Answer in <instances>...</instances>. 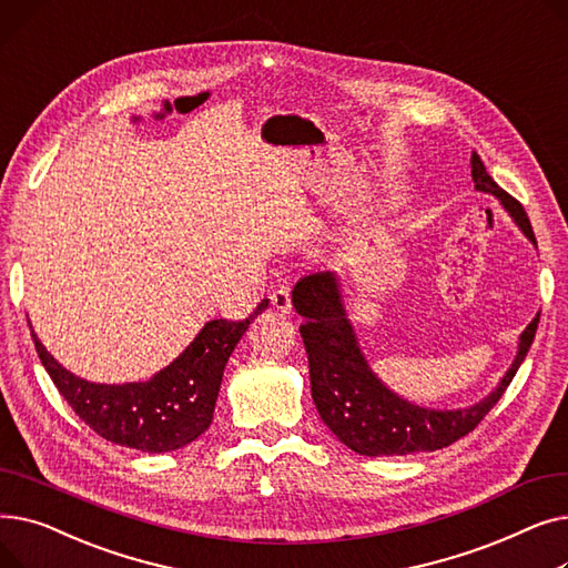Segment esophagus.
Masks as SVG:
<instances>
[{
  "instance_id": "obj_1",
  "label": "esophagus",
  "mask_w": 568,
  "mask_h": 568,
  "mask_svg": "<svg viewBox=\"0 0 568 568\" xmlns=\"http://www.w3.org/2000/svg\"><path fill=\"white\" fill-rule=\"evenodd\" d=\"M268 300H272V306L278 313H290L292 311V294L287 287H278L272 294H268Z\"/></svg>"
}]
</instances>
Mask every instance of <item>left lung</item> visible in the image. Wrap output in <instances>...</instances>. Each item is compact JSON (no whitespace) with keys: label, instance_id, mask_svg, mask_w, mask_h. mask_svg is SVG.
Here are the masks:
<instances>
[{"label":"left lung","instance_id":"obj_1","mask_svg":"<svg viewBox=\"0 0 568 568\" xmlns=\"http://www.w3.org/2000/svg\"><path fill=\"white\" fill-rule=\"evenodd\" d=\"M471 179L476 191L499 197L506 212L531 239L534 230L523 204L499 189L486 172L479 154H471ZM292 304L304 317L300 326L311 368V394L322 422L347 446L362 456H407L435 452L454 444L484 422V416L511 384L536 336V315L520 336L518 356L497 389L467 409H426L398 398L373 375L356 345L352 324L345 315L338 281L332 272H317L296 283Z\"/></svg>","mask_w":568,"mask_h":568}]
</instances>
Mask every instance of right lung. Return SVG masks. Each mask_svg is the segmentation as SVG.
I'll use <instances>...</instances> for the list:
<instances>
[{
    "mask_svg": "<svg viewBox=\"0 0 568 568\" xmlns=\"http://www.w3.org/2000/svg\"><path fill=\"white\" fill-rule=\"evenodd\" d=\"M246 320H212L176 359L146 382L94 384L59 366L32 332L39 359L59 394L80 419L108 442L129 449L165 454L197 439L214 419V407L230 354L266 308Z\"/></svg>",
    "mask_w": 568,
    "mask_h": 568,
    "instance_id": "right-lung-1",
    "label": "right lung"
}]
</instances>
